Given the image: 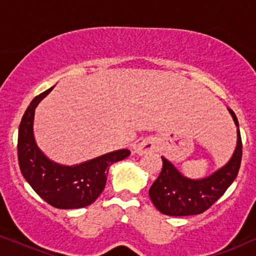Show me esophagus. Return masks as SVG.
Instances as JSON below:
<instances>
[{"label":"esophagus","mask_w":256,"mask_h":256,"mask_svg":"<svg viewBox=\"0 0 256 256\" xmlns=\"http://www.w3.org/2000/svg\"><path fill=\"white\" fill-rule=\"evenodd\" d=\"M157 148V142L154 138H146L140 140V141L134 146V152L138 155H148V154L155 152Z\"/></svg>","instance_id":"34e87169"}]
</instances>
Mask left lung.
<instances>
[{"label":"left lung","instance_id":"obj_1","mask_svg":"<svg viewBox=\"0 0 256 256\" xmlns=\"http://www.w3.org/2000/svg\"><path fill=\"white\" fill-rule=\"evenodd\" d=\"M227 110L236 126V146L230 158L222 168L208 176L190 178L162 156V171L149 188L150 199L160 213L172 216L200 214L225 194L236 178L242 157V143L236 114L230 108Z\"/></svg>","mask_w":256,"mask_h":256}]
</instances>
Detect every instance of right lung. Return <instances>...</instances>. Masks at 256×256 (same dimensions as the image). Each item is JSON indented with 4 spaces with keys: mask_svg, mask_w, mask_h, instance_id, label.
I'll list each match as a JSON object with an SVG mask.
<instances>
[{
    "mask_svg": "<svg viewBox=\"0 0 256 256\" xmlns=\"http://www.w3.org/2000/svg\"><path fill=\"white\" fill-rule=\"evenodd\" d=\"M54 87L31 101L20 121L17 144L20 169L34 192L54 208H86L104 191L112 164L127 158L130 152L128 149L115 150L73 166H65L48 158L37 146L34 120L38 104Z\"/></svg>",
    "mask_w": 256,
    "mask_h": 256,
    "instance_id": "right-lung-1",
    "label": "right lung"
}]
</instances>
